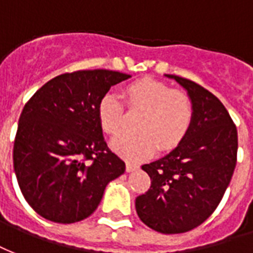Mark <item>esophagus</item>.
I'll return each instance as SVG.
<instances>
[{"label": "esophagus", "mask_w": 253, "mask_h": 253, "mask_svg": "<svg viewBox=\"0 0 253 253\" xmlns=\"http://www.w3.org/2000/svg\"><path fill=\"white\" fill-rule=\"evenodd\" d=\"M139 169V166L136 165V163H130V162H126V171L130 172V171H134V169Z\"/></svg>", "instance_id": "1"}]
</instances>
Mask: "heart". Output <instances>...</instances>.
Segmentation results:
<instances>
[{
  "label": "heart",
  "mask_w": 253,
  "mask_h": 253,
  "mask_svg": "<svg viewBox=\"0 0 253 253\" xmlns=\"http://www.w3.org/2000/svg\"><path fill=\"white\" fill-rule=\"evenodd\" d=\"M126 106L143 110L137 120V133H120L112 140V148L129 160L149 158L160 148L169 151L189 133L194 108L186 94L175 91L163 82L144 78L124 88ZM97 116L101 128L109 134L121 130L125 123L124 104L119 94L108 91L99 99Z\"/></svg>",
  "instance_id": "1"
}]
</instances>
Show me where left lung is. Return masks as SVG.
I'll list each match as a JSON object with an SVG mask.
<instances>
[{
	"label": "left lung",
	"instance_id": "left-lung-1",
	"mask_svg": "<svg viewBox=\"0 0 253 253\" xmlns=\"http://www.w3.org/2000/svg\"><path fill=\"white\" fill-rule=\"evenodd\" d=\"M166 77L186 88L194 120L176 148L141 166L151 187L136 198V211L151 229L175 235L208 220L222 200L237 160V129L214 94L189 79Z\"/></svg>",
	"mask_w": 253,
	"mask_h": 253
}]
</instances>
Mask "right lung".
Segmentation results:
<instances>
[{"mask_svg": "<svg viewBox=\"0 0 253 253\" xmlns=\"http://www.w3.org/2000/svg\"><path fill=\"white\" fill-rule=\"evenodd\" d=\"M128 78L110 70L62 74L24 106L13 166L24 198L45 220L87 218L109 182L124 174L125 163L105 141L97 106L109 88Z\"/></svg>", "mask_w": 253, "mask_h": 253, "instance_id": "right-lung-1", "label": "right lung"}]
</instances>
